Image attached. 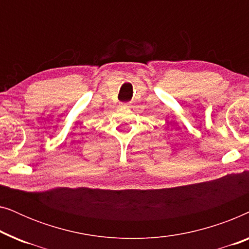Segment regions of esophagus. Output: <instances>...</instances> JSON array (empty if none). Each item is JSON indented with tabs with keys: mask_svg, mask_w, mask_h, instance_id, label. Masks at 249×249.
I'll return each instance as SVG.
<instances>
[{
	"mask_svg": "<svg viewBox=\"0 0 249 249\" xmlns=\"http://www.w3.org/2000/svg\"><path fill=\"white\" fill-rule=\"evenodd\" d=\"M120 107H124V108H127L130 107V103H120Z\"/></svg>",
	"mask_w": 249,
	"mask_h": 249,
	"instance_id": "obj_1",
	"label": "esophagus"
}]
</instances>
